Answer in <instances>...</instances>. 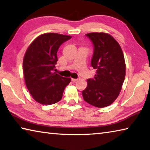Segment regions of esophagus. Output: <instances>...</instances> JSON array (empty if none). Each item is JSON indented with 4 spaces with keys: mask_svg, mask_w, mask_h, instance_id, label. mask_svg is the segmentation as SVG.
Here are the masks:
<instances>
[{
    "mask_svg": "<svg viewBox=\"0 0 150 150\" xmlns=\"http://www.w3.org/2000/svg\"><path fill=\"white\" fill-rule=\"evenodd\" d=\"M79 79H71V81L73 82H76V81H77Z\"/></svg>",
    "mask_w": 150,
    "mask_h": 150,
    "instance_id": "esophagus-1",
    "label": "esophagus"
}]
</instances>
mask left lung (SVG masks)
<instances>
[{
    "label": "left lung",
    "instance_id": "left-lung-1",
    "mask_svg": "<svg viewBox=\"0 0 150 150\" xmlns=\"http://www.w3.org/2000/svg\"><path fill=\"white\" fill-rule=\"evenodd\" d=\"M85 35L94 45L91 66L96 72L94 78L87 79L82 95L87 103L103 108L110 105L120 94L126 75L124 57L120 45L110 34L93 32Z\"/></svg>",
    "mask_w": 150,
    "mask_h": 150
}]
</instances>
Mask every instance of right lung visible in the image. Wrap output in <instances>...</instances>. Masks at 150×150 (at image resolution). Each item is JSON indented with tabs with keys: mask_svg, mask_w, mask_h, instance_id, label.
<instances>
[{
	"mask_svg": "<svg viewBox=\"0 0 150 150\" xmlns=\"http://www.w3.org/2000/svg\"><path fill=\"white\" fill-rule=\"evenodd\" d=\"M71 36L47 33L36 38L28 47L23 60L26 85L34 99L42 105H52L62 99L71 78L54 72L57 53L63 43Z\"/></svg>",
	"mask_w": 150,
	"mask_h": 150,
	"instance_id": "add662e5",
	"label": "right lung"
}]
</instances>
